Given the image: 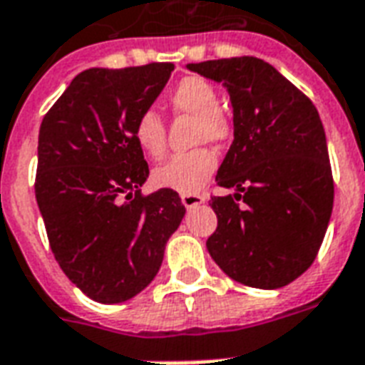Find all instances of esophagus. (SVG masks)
I'll return each instance as SVG.
<instances>
[{
	"instance_id": "obj_1",
	"label": "esophagus",
	"mask_w": 365,
	"mask_h": 365,
	"mask_svg": "<svg viewBox=\"0 0 365 365\" xmlns=\"http://www.w3.org/2000/svg\"><path fill=\"white\" fill-rule=\"evenodd\" d=\"M182 203L185 209H193V207H199L201 203H205V197L199 195V193H183Z\"/></svg>"
}]
</instances>
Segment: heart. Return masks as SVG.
Wrapping results in <instances>:
<instances>
[{"label":"heart","instance_id":"obj_1","mask_svg":"<svg viewBox=\"0 0 365 365\" xmlns=\"http://www.w3.org/2000/svg\"><path fill=\"white\" fill-rule=\"evenodd\" d=\"M168 102L175 114L195 115V141L222 143L232 135V120L218 106V93L209 81L197 75L183 77L172 88ZM133 137L145 155L158 158L166 147V125L153 108L143 110L133 123ZM218 166L210 148H193L178 153L155 170V183L178 193H195L209 182Z\"/></svg>","mask_w":365,"mask_h":365}]
</instances>
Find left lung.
<instances>
[{
    "label": "left lung",
    "instance_id": "left-lung-1",
    "mask_svg": "<svg viewBox=\"0 0 365 365\" xmlns=\"http://www.w3.org/2000/svg\"><path fill=\"white\" fill-rule=\"evenodd\" d=\"M187 69L226 86L234 141L210 197L218 226L207 250L230 279L274 290L312 267L333 212L334 183L317 108L263 59L230 58Z\"/></svg>",
    "mask_w": 365,
    "mask_h": 365
}]
</instances>
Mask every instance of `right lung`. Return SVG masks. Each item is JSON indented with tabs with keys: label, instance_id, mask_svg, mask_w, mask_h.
<instances>
[{
	"label": "right lung",
	"instance_id": "1",
	"mask_svg": "<svg viewBox=\"0 0 365 365\" xmlns=\"http://www.w3.org/2000/svg\"><path fill=\"white\" fill-rule=\"evenodd\" d=\"M174 71L172 63L79 73L44 115L36 203L53 257L100 304L145 290L185 215L174 190L141 195L148 164L133 123Z\"/></svg>",
	"mask_w": 365,
	"mask_h": 365
}]
</instances>
